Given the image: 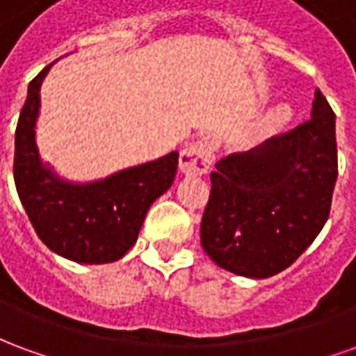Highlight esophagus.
Wrapping results in <instances>:
<instances>
[{"label": "esophagus", "mask_w": 356, "mask_h": 356, "mask_svg": "<svg viewBox=\"0 0 356 356\" xmlns=\"http://www.w3.org/2000/svg\"><path fill=\"white\" fill-rule=\"evenodd\" d=\"M211 145L209 140L202 139L186 147L179 158V168L185 175H206L211 170Z\"/></svg>", "instance_id": "1"}]
</instances>
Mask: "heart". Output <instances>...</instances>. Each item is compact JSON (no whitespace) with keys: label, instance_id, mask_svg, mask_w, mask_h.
<instances>
[{"label":"heart","instance_id":"heart-1","mask_svg":"<svg viewBox=\"0 0 356 356\" xmlns=\"http://www.w3.org/2000/svg\"><path fill=\"white\" fill-rule=\"evenodd\" d=\"M291 118H293V112H291V108L288 104H276V106L268 108L267 112L263 114L261 122H259V127H261L263 131L275 133L290 124Z\"/></svg>","mask_w":356,"mask_h":356}]
</instances>
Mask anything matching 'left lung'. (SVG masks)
Segmentation results:
<instances>
[{
    "label": "left lung",
    "instance_id": "obj_1",
    "mask_svg": "<svg viewBox=\"0 0 356 356\" xmlns=\"http://www.w3.org/2000/svg\"><path fill=\"white\" fill-rule=\"evenodd\" d=\"M202 217L204 252L229 273L288 268L326 223L337 179L336 114L316 89L311 120L216 163Z\"/></svg>",
    "mask_w": 356,
    "mask_h": 356
}]
</instances>
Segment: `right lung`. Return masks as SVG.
<instances>
[{
    "mask_svg": "<svg viewBox=\"0 0 356 356\" xmlns=\"http://www.w3.org/2000/svg\"><path fill=\"white\" fill-rule=\"evenodd\" d=\"M45 66L28 86L15 133V183L45 246L86 265L118 261L137 242L150 206L173 183L179 152L95 181H70L43 162L35 143Z\"/></svg>",
    "mask_w": 356,
    "mask_h": 356,
    "instance_id": "1",
    "label": "right lung"
}]
</instances>
